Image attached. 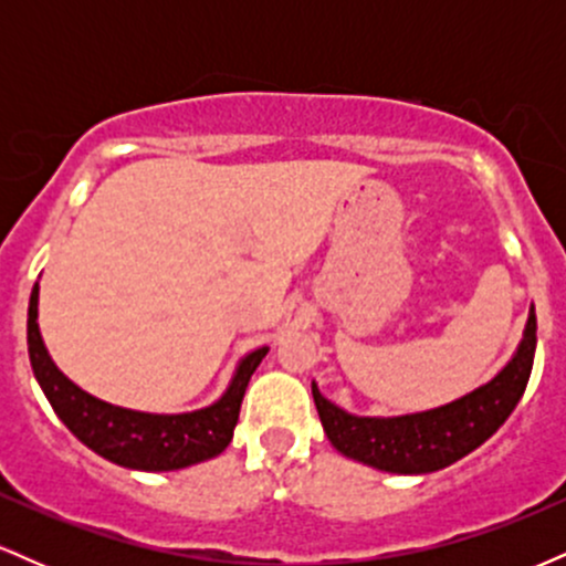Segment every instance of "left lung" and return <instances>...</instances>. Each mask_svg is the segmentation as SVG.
I'll use <instances>...</instances> for the list:
<instances>
[{"mask_svg": "<svg viewBox=\"0 0 566 566\" xmlns=\"http://www.w3.org/2000/svg\"><path fill=\"white\" fill-rule=\"evenodd\" d=\"M537 346V319L530 311L522 343L503 373L450 405L401 418H356L327 401L311 382L324 433L337 452L388 473H431L482 447L509 420L527 388Z\"/></svg>", "mask_w": 566, "mask_h": 566, "instance_id": "1", "label": "left lung"}]
</instances>
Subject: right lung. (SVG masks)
<instances>
[{
  "label": "right lung",
  "mask_w": 566,
  "mask_h": 566,
  "mask_svg": "<svg viewBox=\"0 0 566 566\" xmlns=\"http://www.w3.org/2000/svg\"><path fill=\"white\" fill-rule=\"evenodd\" d=\"M36 303L39 284L31 290L29 301L31 367H34L39 386L53 405L55 415L82 444H87L101 458L135 471H178L216 458L229 447L247 382L263 361V356L269 354V348L252 350L239 361L231 386L216 405L184 415L135 412V409L106 405V401L84 394L53 365L42 335H39Z\"/></svg>",
  "instance_id": "add662e5"
}]
</instances>
